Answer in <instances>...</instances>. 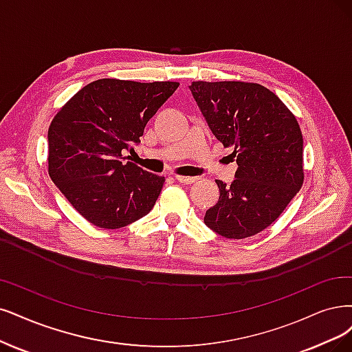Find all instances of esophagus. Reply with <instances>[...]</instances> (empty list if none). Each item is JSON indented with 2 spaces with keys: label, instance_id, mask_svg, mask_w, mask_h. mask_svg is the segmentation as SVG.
Instances as JSON below:
<instances>
[{
  "label": "esophagus",
  "instance_id": "esophagus-1",
  "mask_svg": "<svg viewBox=\"0 0 352 352\" xmlns=\"http://www.w3.org/2000/svg\"><path fill=\"white\" fill-rule=\"evenodd\" d=\"M175 179L181 184H192V183H196V181H197L196 177H184V175H177Z\"/></svg>",
  "mask_w": 352,
  "mask_h": 352
}]
</instances>
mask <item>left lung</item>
Returning <instances> with one entry per match:
<instances>
[{
	"label": "left lung",
	"instance_id": "8db88e82",
	"mask_svg": "<svg viewBox=\"0 0 352 352\" xmlns=\"http://www.w3.org/2000/svg\"><path fill=\"white\" fill-rule=\"evenodd\" d=\"M192 97L213 135L238 164L230 187L216 179L219 201L204 223L228 239L256 235L276 222L300 190L303 136L296 116L256 82L194 81Z\"/></svg>",
	"mask_w": 352,
	"mask_h": 352
}]
</instances>
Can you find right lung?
Segmentation results:
<instances>
[{
  "label": "right lung",
  "instance_id": "obj_1",
  "mask_svg": "<svg viewBox=\"0 0 352 352\" xmlns=\"http://www.w3.org/2000/svg\"><path fill=\"white\" fill-rule=\"evenodd\" d=\"M179 82L102 78L63 104L47 132V171L89 223L119 229L148 214L165 178L124 161Z\"/></svg>",
  "mask_w": 352,
  "mask_h": 352
}]
</instances>
